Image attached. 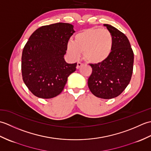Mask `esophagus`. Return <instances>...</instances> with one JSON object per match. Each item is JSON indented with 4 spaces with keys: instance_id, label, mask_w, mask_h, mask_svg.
Instances as JSON below:
<instances>
[{
    "instance_id": "obj_1",
    "label": "esophagus",
    "mask_w": 151,
    "mask_h": 151,
    "mask_svg": "<svg viewBox=\"0 0 151 151\" xmlns=\"http://www.w3.org/2000/svg\"><path fill=\"white\" fill-rule=\"evenodd\" d=\"M83 65V63L81 62H78L77 63V65H76V69H79L82 65Z\"/></svg>"
}]
</instances>
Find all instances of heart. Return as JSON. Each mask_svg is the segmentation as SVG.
Instances as JSON below:
<instances>
[{
	"label": "heart",
	"instance_id": "1",
	"mask_svg": "<svg viewBox=\"0 0 151 151\" xmlns=\"http://www.w3.org/2000/svg\"><path fill=\"white\" fill-rule=\"evenodd\" d=\"M114 38L109 30L92 28L82 30L75 36V41L67 43V52L73 60H78L83 53L84 58L90 63L104 62L110 55Z\"/></svg>",
	"mask_w": 151,
	"mask_h": 151
}]
</instances>
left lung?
<instances>
[{
  "mask_svg": "<svg viewBox=\"0 0 151 151\" xmlns=\"http://www.w3.org/2000/svg\"><path fill=\"white\" fill-rule=\"evenodd\" d=\"M104 25L113 36V49L104 62L89 64L92 73L88 84L96 97L110 99L119 95L130 83L133 72L134 52L123 32L110 24Z\"/></svg>",
  "mask_w": 151,
  "mask_h": 151,
  "instance_id": "1",
  "label": "left lung"
}]
</instances>
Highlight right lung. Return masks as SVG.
Masks as SVG:
<instances>
[{
    "instance_id": "right-lung-1",
    "label": "right lung",
    "mask_w": 151,
    "mask_h": 151,
    "mask_svg": "<svg viewBox=\"0 0 151 151\" xmlns=\"http://www.w3.org/2000/svg\"><path fill=\"white\" fill-rule=\"evenodd\" d=\"M75 30L69 23L58 22L34 32L24 47L21 58L22 80L32 93L51 99L63 91L76 63L64 60L67 43Z\"/></svg>"
}]
</instances>
